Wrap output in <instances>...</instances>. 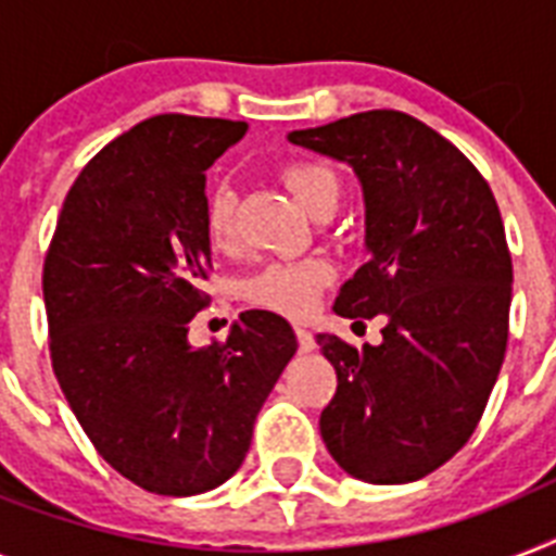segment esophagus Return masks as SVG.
Returning <instances> with one entry per match:
<instances>
[{
	"mask_svg": "<svg viewBox=\"0 0 556 556\" xmlns=\"http://www.w3.org/2000/svg\"><path fill=\"white\" fill-rule=\"evenodd\" d=\"M296 343H300V352H312L314 349V334L308 329H303V326H296Z\"/></svg>",
	"mask_w": 556,
	"mask_h": 556,
	"instance_id": "obj_1",
	"label": "esophagus"
}]
</instances>
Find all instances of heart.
<instances>
[{
  "instance_id": "1",
  "label": "heart",
  "mask_w": 556,
  "mask_h": 556,
  "mask_svg": "<svg viewBox=\"0 0 556 556\" xmlns=\"http://www.w3.org/2000/svg\"><path fill=\"white\" fill-rule=\"evenodd\" d=\"M279 178L312 216L338 204L340 178L323 161H288L279 167ZM236 216H239L236 187L227 181L210 187L204 201V227L210 242L218 248L230 242L236 236ZM329 279L331 268L323 260L268 262L244 279V300L282 317H308Z\"/></svg>"
}]
</instances>
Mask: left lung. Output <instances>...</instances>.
I'll return each instance as SVG.
<instances>
[{
    "label": "left lung",
    "mask_w": 556,
    "mask_h": 556,
    "mask_svg": "<svg viewBox=\"0 0 556 556\" xmlns=\"http://www.w3.org/2000/svg\"><path fill=\"white\" fill-rule=\"evenodd\" d=\"M288 141L361 178L369 260L334 312L387 317L380 346L317 334L338 371L323 441L355 479L415 482L465 447L505 361L514 265L500 207L465 152L406 112H357Z\"/></svg>",
    "instance_id": "obj_1"
}]
</instances>
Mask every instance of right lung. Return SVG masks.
Wrapping results in <instances>:
<instances>
[{
	"label": "right lung",
	"instance_id": "right-lung-1",
	"mask_svg": "<svg viewBox=\"0 0 556 556\" xmlns=\"http://www.w3.org/2000/svg\"><path fill=\"white\" fill-rule=\"evenodd\" d=\"M242 121L155 115L106 143L63 201L42 268L51 366L100 456L159 496L227 482L294 357L279 314L242 312L227 340L192 349L210 305L207 167Z\"/></svg>",
	"mask_w": 556,
	"mask_h": 556
}]
</instances>
